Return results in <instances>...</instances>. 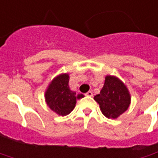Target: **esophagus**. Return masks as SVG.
I'll return each mask as SVG.
<instances>
[{
  "label": "esophagus",
  "mask_w": 158,
  "mask_h": 158,
  "mask_svg": "<svg viewBox=\"0 0 158 158\" xmlns=\"http://www.w3.org/2000/svg\"><path fill=\"white\" fill-rule=\"evenodd\" d=\"M85 95L89 96V97H92V96H93V92H92V91H88V92L85 94Z\"/></svg>",
  "instance_id": "esophagus-1"
}]
</instances>
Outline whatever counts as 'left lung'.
I'll use <instances>...</instances> for the list:
<instances>
[{"instance_id":"8db88e82","label":"left lung","mask_w":158,"mask_h":158,"mask_svg":"<svg viewBox=\"0 0 158 158\" xmlns=\"http://www.w3.org/2000/svg\"><path fill=\"white\" fill-rule=\"evenodd\" d=\"M101 113L108 119H117L130 105L131 97L127 86L115 76L107 75L100 94L94 96Z\"/></svg>"}]
</instances>
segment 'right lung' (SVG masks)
Instances as JSON below:
<instances>
[{
	"label": "right lung",
	"instance_id": "1",
	"mask_svg": "<svg viewBox=\"0 0 158 158\" xmlns=\"http://www.w3.org/2000/svg\"><path fill=\"white\" fill-rule=\"evenodd\" d=\"M69 74L62 73L54 78L45 92V101L48 106L58 115H67L73 110L77 100L83 94H76L69 87Z\"/></svg>",
	"mask_w": 158,
	"mask_h": 158
}]
</instances>
